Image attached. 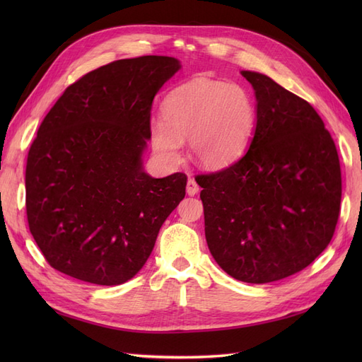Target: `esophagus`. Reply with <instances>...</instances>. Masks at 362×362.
<instances>
[{
    "instance_id": "34e87169",
    "label": "esophagus",
    "mask_w": 362,
    "mask_h": 362,
    "mask_svg": "<svg viewBox=\"0 0 362 362\" xmlns=\"http://www.w3.org/2000/svg\"><path fill=\"white\" fill-rule=\"evenodd\" d=\"M198 192H199L198 184H196V181L193 178H189V181H187V193L190 196H194V194H198Z\"/></svg>"
}]
</instances>
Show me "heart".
I'll use <instances>...</instances> for the list:
<instances>
[{"label": "heart", "instance_id": "b5f03b06", "mask_svg": "<svg viewBox=\"0 0 362 362\" xmlns=\"http://www.w3.org/2000/svg\"><path fill=\"white\" fill-rule=\"evenodd\" d=\"M163 117L151 124V141L164 161L178 164L182 140L189 139L190 156L199 166L225 169L246 152L257 105L245 86L199 76L166 98Z\"/></svg>", "mask_w": 362, "mask_h": 362}]
</instances>
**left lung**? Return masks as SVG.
<instances>
[{
	"instance_id": "8db88e82",
	"label": "left lung",
	"mask_w": 362,
	"mask_h": 362,
	"mask_svg": "<svg viewBox=\"0 0 362 362\" xmlns=\"http://www.w3.org/2000/svg\"><path fill=\"white\" fill-rule=\"evenodd\" d=\"M242 75L257 101L249 149L196 182L217 264L238 281L267 284L303 270L329 245L341 170L329 131L308 103L264 74Z\"/></svg>"
}]
</instances>
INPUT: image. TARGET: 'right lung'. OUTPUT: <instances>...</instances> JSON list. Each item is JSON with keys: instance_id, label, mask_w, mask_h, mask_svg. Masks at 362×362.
Here are the masks:
<instances>
[{"instance_id": "add662e5", "label": "right lung", "mask_w": 362, "mask_h": 362, "mask_svg": "<svg viewBox=\"0 0 362 362\" xmlns=\"http://www.w3.org/2000/svg\"><path fill=\"white\" fill-rule=\"evenodd\" d=\"M181 69L168 56L86 74L39 127L25 170L33 238L56 270L98 286L134 278L185 196L187 177L144 168L156 95Z\"/></svg>"}]
</instances>
